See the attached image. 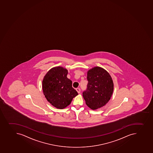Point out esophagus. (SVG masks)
<instances>
[{"label":"esophagus","mask_w":153,"mask_h":153,"mask_svg":"<svg viewBox=\"0 0 153 153\" xmlns=\"http://www.w3.org/2000/svg\"><path fill=\"white\" fill-rule=\"evenodd\" d=\"M76 90L77 91V92H78V93H80V91H81V90H80V89L79 88H76Z\"/></svg>","instance_id":"obj_1"}]
</instances>
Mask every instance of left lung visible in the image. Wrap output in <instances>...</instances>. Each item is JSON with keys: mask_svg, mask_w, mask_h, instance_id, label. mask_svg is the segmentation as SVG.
<instances>
[{"mask_svg": "<svg viewBox=\"0 0 153 153\" xmlns=\"http://www.w3.org/2000/svg\"><path fill=\"white\" fill-rule=\"evenodd\" d=\"M87 88L83 93L86 105L95 110L108 103L114 91V83L109 73L102 68L95 67L87 72Z\"/></svg>", "mask_w": 153, "mask_h": 153, "instance_id": "left-lung-1", "label": "left lung"}]
</instances>
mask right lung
Segmentation results:
<instances>
[{"label": "right lung", "instance_id": "right-lung-1", "mask_svg": "<svg viewBox=\"0 0 153 153\" xmlns=\"http://www.w3.org/2000/svg\"><path fill=\"white\" fill-rule=\"evenodd\" d=\"M68 70L58 66L50 69L42 80L43 93L47 100L57 108L63 109L70 105L78 95L67 77Z\"/></svg>", "mask_w": 153, "mask_h": 153}]
</instances>
